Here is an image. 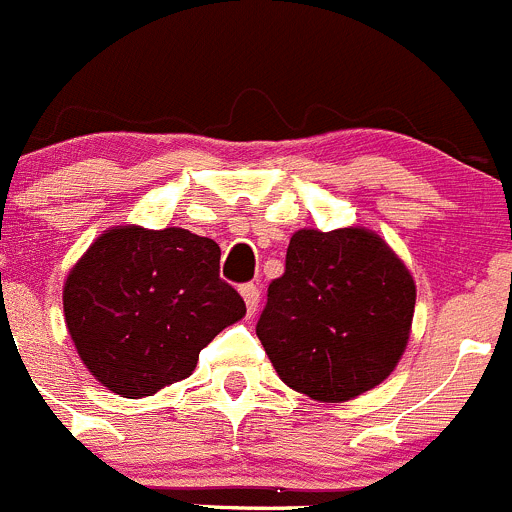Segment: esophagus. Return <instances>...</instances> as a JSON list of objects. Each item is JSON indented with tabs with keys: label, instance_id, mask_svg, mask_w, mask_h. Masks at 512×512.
Instances as JSON below:
<instances>
[{
	"label": "esophagus",
	"instance_id": "1",
	"mask_svg": "<svg viewBox=\"0 0 512 512\" xmlns=\"http://www.w3.org/2000/svg\"><path fill=\"white\" fill-rule=\"evenodd\" d=\"M241 296H243V301H246L248 314H256V309H259V301H261L259 286L243 284V286H241Z\"/></svg>",
	"mask_w": 512,
	"mask_h": 512
}]
</instances>
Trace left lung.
Wrapping results in <instances>:
<instances>
[{
    "instance_id": "left-lung-1",
    "label": "left lung",
    "mask_w": 512,
    "mask_h": 512,
    "mask_svg": "<svg viewBox=\"0 0 512 512\" xmlns=\"http://www.w3.org/2000/svg\"><path fill=\"white\" fill-rule=\"evenodd\" d=\"M415 299L410 269L374 231L299 228L256 334L281 382L316 402H347L394 372Z\"/></svg>"
}]
</instances>
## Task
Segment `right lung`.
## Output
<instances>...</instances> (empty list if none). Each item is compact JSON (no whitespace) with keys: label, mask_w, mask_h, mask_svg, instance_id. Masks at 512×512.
Listing matches in <instances>:
<instances>
[{"label":"right lung","mask_w":512,"mask_h":512,"mask_svg":"<svg viewBox=\"0 0 512 512\" xmlns=\"http://www.w3.org/2000/svg\"><path fill=\"white\" fill-rule=\"evenodd\" d=\"M218 261L216 241L178 226L100 233L62 289L67 332L87 372L128 399L191 377L201 349L246 314Z\"/></svg>","instance_id":"obj_1"}]
</instances>
